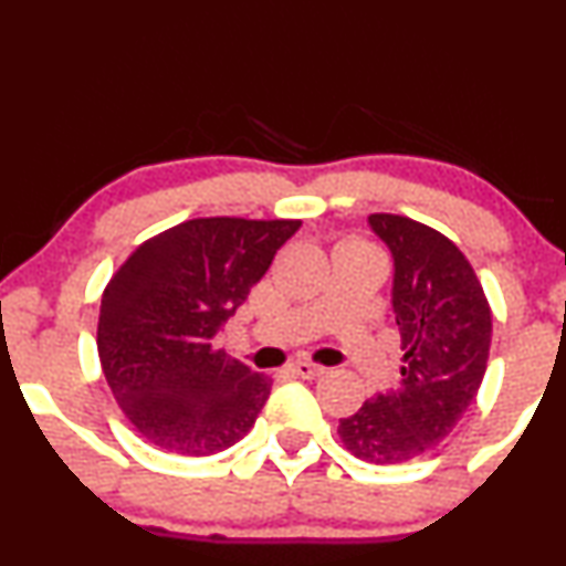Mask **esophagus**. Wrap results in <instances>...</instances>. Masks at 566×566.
Here are the masks:
<instances>
[{
    "label": "esophagus",
    "mask_w": 566,
    "mask_h": 566,
    "mask_svg": "<svg viewBox=\"0 0 566 566\" xmlns=\"http://www.w3.org/2000/svg\"><path fill=\"white\" fill-rule=\"evenodd\" d=\"M290 371L297 374V377H303V379H318L326 369L318 364H311V360H297V364L290 366Z\"/></svg>",
    "instance_id": "1"
}]
</instances>
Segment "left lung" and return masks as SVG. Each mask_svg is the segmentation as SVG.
<instances>
[{"instance_id":"8db88e82","label":"left lung","mask_w":566,"mask_h":566,"mask_svg":"<svg viewBox=\"0 0 566 566\" xmlns=\"http://www.w3.org/2000/svg\"><path fill=\"white\" fill-rule=\"evenodd\" d=\"M392 255V311L403 348L400 382L339 419L343 446L369 464H403L440 446L478 398L493 316L455 244L406 216L371 213Z\"/></svg>"}]
</instances>
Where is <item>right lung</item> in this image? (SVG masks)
Segmentation results:
<instances>
[{
    "instance_id": "obj_1",
    "label": "right lung",
    "mask_w": 566,
    "mask_h": 566,
    "mask_svg": "<svg viewBox=\"0 0 566 566\" xmlns=\"http://www.w3.org/2000/svg\"><path fill=\"white\" fill-rule=\"evenodd\" d=\"M301 221L195 218L142 242L99 303L102 374L149 446L213 455L240 442L271 379L216 350V335L248 301Z\"/></svg>"
}]
</instances>
